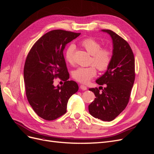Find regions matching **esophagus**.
<instances>
[{
	"instance_id": "1",
	"label": "esophagus",
	"mask_w": 154,
	"mask_h": 154,
	"mask_svg": "<svg viewBox=\"0 0 154 154\" xmlns=\"http://www.w3.org/2000/svg\"><path fill=\"white\" fill-rule=\"evenodd\" d=\"M80 87L81 89H82V90H83V91H85V90H87V87H86L85 85H81L80 86Z\"/></svg>"
}]
</instances>
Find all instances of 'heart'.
Masks as SVG:
<instances>
[{
	"mask_svg": "<svg viewBox=\"0 0 154 154\" xmlns=\"http://www.w3.org/2000/svg\"><path fill=\"white\" fill-rule=\"evenodd\" d=\"M85 49L92 55L91 62L101 71H104L109 68L112 59V53L108 48H101V44L92 38H87L81 42ZM75 45H69L65 51V59L69 63L74 62V53ZM96 69L94 66L87 67H78L72 72V78L77 82L86 83L96 76Z\"/></svg>",
	"mask_w": 154,
	"mask_h": 154,
	"instance_id": "obj_1",
	"label": "heart"
}]
</instances>
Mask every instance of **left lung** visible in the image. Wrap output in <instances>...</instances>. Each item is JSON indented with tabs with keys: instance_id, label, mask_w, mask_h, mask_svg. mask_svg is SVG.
I'll use <instances>...</instances> for the list:
<instances>
[{
	"instance_id": "8db88e82",
	"label": "left lung",
	"mask_w": 154,
	"mask_h": 154,
	"mask_svg": "<svg viewBox=\"0 0 154 154\" xmlns=\"http://www.w3.org/2000/svg\"><path fill=\"white\" fill-rule=\"evenodd\" d=\"M111 36L113 44L112 59L106 71L96 82L105 85L102 88H91L96 98L88 105L93 117L111 122L127 106L135 80V59L128 42L109 29H102Z\"/></svg>"
}]
</instances>
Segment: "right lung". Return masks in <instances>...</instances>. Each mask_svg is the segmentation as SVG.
Instances as JSON below:
<instances>
[{
  "label": "right lung",
  "instance_id": "add662e5",
  "mask_svg": "<svg viewBox=\"0 0 154 154\" xmlns=\"http://www.w3.org/2000/svg\"><path fill=\"white\" fill-rule=\"evenodd\" d=\"M81 33L61 29L51 31L37 40L27 56L24 80L27 100L36 114L52 121L67 112L69 99L78 91L69 74L63 57L66 45ZM59 77L64 85L55 87L54 79Z\"/></svg>",
  "mask_w": 154,
  "mask_h": 154
}]
</instances>
